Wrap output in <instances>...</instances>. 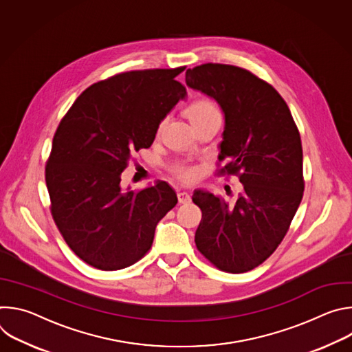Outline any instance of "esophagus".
<instances>
[{
	"label": "esophagus",
	"instance_id": "esophagus-1",
	"mask_svg": "<svg viewBox=\"0 0 352 352\" xmlns=\"http://www.w3.org/2000/svg\"><path fill=\"white\" fill-rule=\"evenodd\" d=\"M178 202L179 204H189L190 202V195L188 192H178Z\"/></svg>",
	"mask_w": 352,
	"mask_h": 352
}]
</instances>
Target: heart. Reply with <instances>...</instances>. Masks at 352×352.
I'll list each match as a JSON object with an SVG mask.
<instances>
[{
  "label": "heart",
  "instance_id": "obj_1",
  "mask_svg": "<svg viewBox=\"0 0 352 352\" xmlns=\"http://www.w3.org/2000/svg\"><path fill=\"white\" fill-rule=\"evenodd\" d=\"M214 114H220L217 106L212 102V100L208 98H202L195 102L190 107H189V118L190 120H197V118H205L209 116H214ZM196 168L186 166V164H175L173 167V173L182 181H192L196 177Z\"/></svg>",
  "mask_w": 352,
  "mask_h": 352
}]
</instances>
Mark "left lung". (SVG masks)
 I'll list each match as a JSON object with an SVG mask.
<instances>
[{"label":"left lung","instance_id":"left-lung-1","mask_svg":"<svg viewBox=\"0 0 352 352\" xmlns=\"http://www.w3.org/2000/svg\"><path fill=\"white\" fill-rule=\"evenodd\" d=\"M186 86L214 98L224 113L220 175L242 184L234 202L196 189L202 210L195 242L206 259L228 273L263 263L280 245L304 195L302 144L277 90L243 68L204 64L189 68Z\"/></svg>","mask_w":352,"mask_h":352}]
</instances>
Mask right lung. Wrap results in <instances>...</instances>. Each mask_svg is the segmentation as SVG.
Returning a JSON list of instances; mask_svg holds the SVG:
<instances>
[{"mask_svg": "<svg viewBox=\"0 0 352 352\" xmlns=\"http://www.w3.org/2000/svg\"><path fill=\"white\" fill-rule=\"evenodd\" d=\"M184 69L131 71L97 82L57 128L45 167L52 214L75 255L96 269L120 270L142 259L157 223L178 202L164 181L135 192L122 186L121 174L186 97L175 80Z\"/></svg>", "mask_w": 352, "mask_h": 352, "instance_id": "1", "label": "right lung"}]
</instances>
